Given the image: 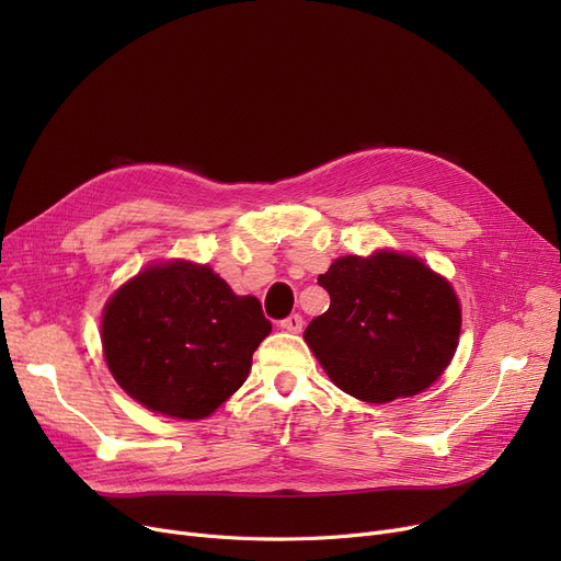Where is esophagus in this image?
<instances>
[{
    "mask_svg": "<svg viewBox=\"0 0 561 561\" xmlns=\"http://www.w3.org/2000/svg\"><path fill=\"white\" fill-rule=\"evenodd\" d=\"M302 325H305V320H302L300 313H290L288 318H284V320L279 322V328H282L284 332H290V334H300V332H302Z\"/></svg>",
    "mask_w": 561,
    "mask_h": 561,
    "instance_id": "obj_1",
    "label": "esophagus"
}]
</instances>
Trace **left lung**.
<instances>
[{
  "mask_svg": "<svg viewBox=\"0 0 561 561\" xmlns=\"http://www.w3.org/2000/svg\"><path fill=\"white\" fill-rule=\"evenodd\" d=\"M318 284L330 309L305 341L334 385L381 404L425 391L455 357L461 309L448 279L402 252L341 256Z\"/></svg>",
  "mask_w": 561,
  "mask_h": 561,
  "instance_id": "obj_1",
  "label": "left lung"
}]
</instances>
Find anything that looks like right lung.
<instances>
[{"instance_id": "obj_1", "label": "right lung", "mask_w": 561, "mask_h": 561, "mask_svg": "<svg viewBox=\"0 0 561 561\" xmlns=\"http://www.w3.org/2000/svg\"><path fill=\"white\" fill-rule=\"evenodd\" d=\"M252 296H236L209 265L165 261L117 288L104 307V359L136 402L199 421L243 387L271 334Z\"/></svg>"}]
</instances>
